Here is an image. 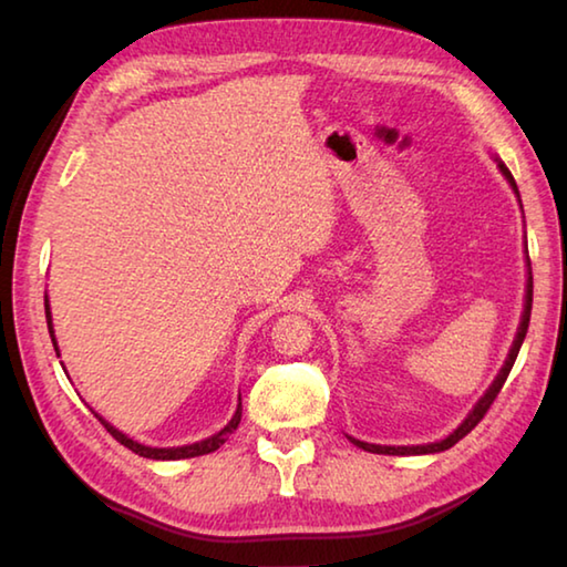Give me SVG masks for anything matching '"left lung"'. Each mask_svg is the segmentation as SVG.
Returning <instances> with one entry per match:
<instances>
[{"instance_id": "1", "label": "left lung", "mask_w": 567, "mask_h": 567, "mask_svg": "<svg viewBox=\"0 0 567 567\" xmlns=\"http://www.w3.org/2000/svg\"><path fill=\"white\" fill-rule=\"evenodd\" d=\"M497 167H501V172L505 175V179L511 182V187L515 189V195H517V185H515V179H513V175H511V169H507L501 159H497ZM520 197V195H517ZM530 310H533V272H530V260H527V287H525V310H523V320H520V328H517V334H515V340H513V348H511V354H507V360H505V364H503V370H501V375L495 378V382L491 385V390L485 392L483 398L477 400V405L473 408V412H470V415L463 420V425H460L455 433H450L445 440H440V443H427V445H408V447H395V445H372V443H362V440H354V437H350V443L352 445H358V447H362V450H368V453H378V455H427V453H443V450H450L453 447L457 440H463L470 430H473L480 420L485 417V412L491 410V405L495 402V398H497V392L503 390V385H505V380H507V375H511V370H513V364H515V358H517V352H520V344H523V340H525V332H527V324H530Z\"/></svg>"}]
</instances>
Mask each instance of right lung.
<instances>
[{
  "label": "right lung",
  "mask_w": 567,
  "mask_h": 567,
  "mask_svg": "<svg viewBox=\"0 0 567 567\" xmlns=\"http://www.w3.org/2000/svg\"><path fill=\"white\" fill-rule=\"evenodd\" d=\"M44 312H47V328H50L52 344H54V350H56V340H54V330H52L50 300H47V297H44ZM56 354H60V350H56ZM94 417H100L97 412H94ZM239 417H243V405H237V412L233 415V420H229L227 425H225L223 430H219L217 435L207 437V440H199V443H192V445H182V447H147V445H140V443H134L132 437L120 433L117 427H112L107 420L100 417V422L104 425V430H107V433H110L114 440H117V443H122L124 447H130L132 453H137V455H142V457H150V460H185V457H197V455L215 453V450H217L219 445H225V440L235 433L237 425H239Z\"/></svg>",
  "instance_id": "add662e5"
}]
</instances>
